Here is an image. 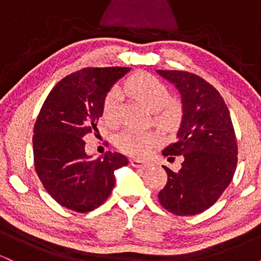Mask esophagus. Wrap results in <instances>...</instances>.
Here are the masks:
<instances>
[{
  "label": "esophagus",
  "instance_id": "esophagus-1",
  "mask_svg": "<svg viewBox=\"0 0 261 261\" xmlns=\"http://www.w3.org/2000/svg\"><path fill=\"white\" fill-rule=\"evenodd\" d=\"M130 163H131V166L136 167V168H147V167L149 166V163H147V162H143L140 160H131Z\"/></svg>",
  "mask_w": 261,
  "mask_h": 261
}]
</instances>
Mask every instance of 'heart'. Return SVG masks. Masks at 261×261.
<instances>
[{
  "instance_id": "b5f03b06",
  "label": "heart",
  "mask_w": 261,
  "mask_h": 261,
  "mask_svg": "<svg viewBox=\"0 0 261 261\" xmlns=\"http://www.w3.org/2000/svg\"><path fill=\"white\" fill-rule=\"evenodd\" d=\"M124 92L153 112V121L166 131H174L180 125L181 108L178 101L169 99V91L164 83L148 73H137L124 83ZM120 91L113 89L103 101V116L110 124L119 119ZM161 142V137L151 131L128 128L116 136L115 143L124 153L145 157Z\"/></svg>"
}]
</instances>
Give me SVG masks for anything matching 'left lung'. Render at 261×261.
<instances>
[{"mask_svg": "<svg viewBox=\"0 0 261 261\" xmlns=\"http://www.w3.org/2000/svg\"><path fill=\"white\" fill-rule=\"evenodd\" d=\"M176 87L182 120L178 140L163 155H182L178 172L163 166L168 175L158 194L161 205L178 216H193L211 207L232 181L237 167V139L223 98L205 80L187 71L157 70Z\"/></svg>", "mask_w": 261, "mask_h": 261, "instance_id": "8db88e82", "label": "left lung"}]
</instances>
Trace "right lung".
I'll use <instances>...</instances> for the list:
<instances>
[{"label":"right lung","instance_id":"obj_1","mask_svg":"<svg viewBox=\"0 0 261 261\" xmlns=\"http://www.w3.org/2000/svg\"><path fill=\"white\" fill-rule=\"evenodd\" d=\"M130 70L82 68L60 81L41 107L33 135L35 172L49 195L66 208L89 212L99 207L115 185L114 172L127 166V158L118 152L92 158L83 137L98 133L104 98Z\"/></svg>","mask_w":261,"mask_h":261}]
</instances>
